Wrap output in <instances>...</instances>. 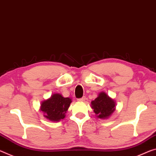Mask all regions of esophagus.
I'll use <instances>...</instances> for the list:
<instances>
[{
  "label": "esophagus",
  "instance_id": "obj_1",
  "mask_svg": "<svg viewBox=\"0 0 156 156\" xmlns=\"http://www.w3.org/2000/svg\"><path fill=\"white\" fill-rule=\"evenodd\" d=\"M86 99L85 96H83L82 98H78V101H80V102H83V101H85Z\"/></svg>",
  "mask_w": 156,
  "mask_h": 156
}]
</instances>
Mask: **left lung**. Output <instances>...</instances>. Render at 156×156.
Listing matches in <instances>:
<instances>
[{"mask_svg": "<svg viewBox=\"0 0 156 156\" xmlns=\"http://www.w3.org/2000/svg\"><path fill=\"white\" fill-rule=\"evenodd\" d=\"M91 108L100 119L110 117L115 110V103L105 92H101L94 101H91Z\"/></svg>", "mask_w": 156, "mask_h": 156, "instance_id": "obj_1", "label": "left lung"}]
</instances>
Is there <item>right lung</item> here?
<instances>
[{
  "label": "right lung",
  "instance_id": "obj_1",
  "mask_svg": "<svg viewBox=\"0 0 156 156\" xmlns=\"http://www.w3.org/2000/svg\"><path fill=\"white\" fill-rule=\"evenodd\" d=\"M71 103V98L63 97L60 94H55L48 100L41 103V110L48 119L52 122H59L65 117V113Z\"/></svg>",
  "mask_w": 156,
  "mask_h": 156
}]
</instances>
